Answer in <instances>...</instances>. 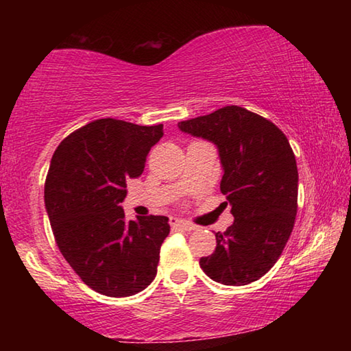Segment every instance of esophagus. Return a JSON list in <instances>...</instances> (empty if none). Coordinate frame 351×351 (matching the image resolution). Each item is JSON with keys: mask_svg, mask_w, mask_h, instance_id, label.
Returning a JSON list of instances; mask_svg holds the SVG:
<instances>
[{"mask_svg": "<svg viewBox=\"0 0 351 351\" xmlns=\"http://www.w3.org/2000/svg\"><path fill=\"white\" fill-rule=\"evenodd\" d=\"M170 226L173 229H180V230H195V229H197V226H195V224L186 221V219L176 218V217L170 218Z\"/></svg>", "mask_w": 351, "mask_h": 351, "instance_id": "obj_1", "label": "esophagus"}]
</instances>
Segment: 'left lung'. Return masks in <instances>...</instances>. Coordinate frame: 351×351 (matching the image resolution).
<instances>
[{
	"instance_id": "obj_1",
	"label": "left lung",
	"mask_w": 351,
	"mask_h": 351,
	"mask_svg": "<svg viewBox=\"0 0 351 351\" xmlns=\"http://www.w3.org/2000/svg\"><path fill=\"white\" fill-rule=\"evenodd\" d=\"M184 133L218 147L219 189L234 224L218 232L217 247L199 266L212 280L241 287L263 277L293 232L299 173L288 138L268 119L237 105L178 123Z\"/></svg>"
}]
</instances>
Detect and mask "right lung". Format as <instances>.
<instances>
[{
  "label": "right lung",
  "instance_id": "obj_1",
  "mask_svg": "<svg viewBox=\"0 0 351 351\" xmlns=\"http://www.w3.org/2000/svg\"><path fill=\"white\" fill-rule=\"evenodd\" d=\"M162 136V123L97 119L66 136L51 159L45 206L52 234L64 260L96 293L128 297L156 277L169 218L127 221L121 203L127 180L142 175Z\"/></svg>",
  "mask_w": 351,
  "mask_h": 351
}]
</instances>
